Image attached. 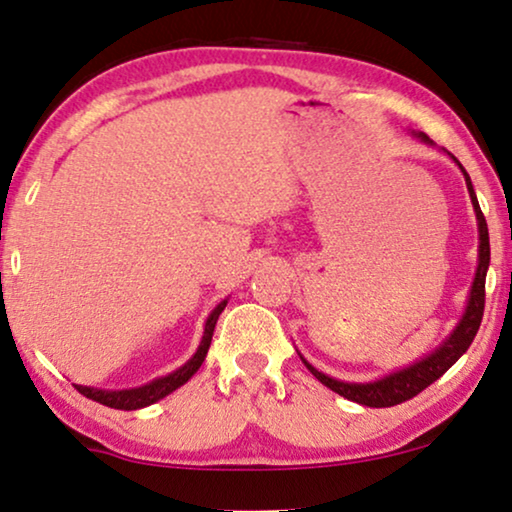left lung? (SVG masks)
<instances>
[{
    "instance_id": "left-lung-1",
    "label": "left lung",
    "mask_w": 512,
    "mask_h": 512,
    "mask_svg": "<svg viewBox=\"0 0 512 512\" xmlns=\"http://www.w3.org/2000/svg\"><path fill=\"white\" fill-rule=\"evenodd\" d=\"M419 137H422V142L433 144L426 135H419ZM447 156H450L454 163L461 167V163L452 156V153H447ZM461 172H464L468 195H471V202H473V209H475V219H478V233H480L478 270H475V279H473V286H471V296H468V305H466L464 317L459 319V324L450 333V338H447L440 347L433 349L429 356H424L422 361L412 363V366L403 368V370H396V373H391V375L382 377V380H375V382H342V380H335V377H328L324 373H319V370L314 368L312 363H307L303 356H300V359H303V363L307 366V370H310V373L317 377V380L324 384V387L333 389L335 394L345 396L347 401L368 405V408H391V405L410 401L412 396H417L419 391H424L426 387H429V384L436 382L440 375L447 373V370H450L454 363L459 361V356L464 354L468 347H471L475 333H478L480 321H482V312H485V277H487V268H489V233H487V221H485V216H482V209L478 205V198H475L471 177H468L464 167H461Z\"/></svg>"
}]
</instances>
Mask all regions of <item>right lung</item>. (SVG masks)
Returning <instances> with one entry per match:
<instances>
[{
  "mask_svg": "<svg viewBox=\"0 0 512 512\" xmlns=\"http://www.w3.org/2000/svg\"><path fill=\"white\" fill-rule=\"evenodd\" d=\"M226 303L228 300H221V303L214 307L212 314H209L205 321V333H202L198 352H195L191 359L184 363V366L174 370V373L158 377V380H153L137 389L107 391V389H95V387H81V384H76V389H79L86 398H90V401H97V403L107 405V408H116V410H139V408H146V405L160 401V398L172 394L174 389H179L181 384H186L195 373H198V368L202 366V361H205V356H207V349H209V345H212L214 326H216V321H219V314L223 312Z\"/></svg>",
  "mask_w": 512,
  "mask_h": 512,
  "instance_id": "1",
  "label": "right lung"
}]
</instances>
